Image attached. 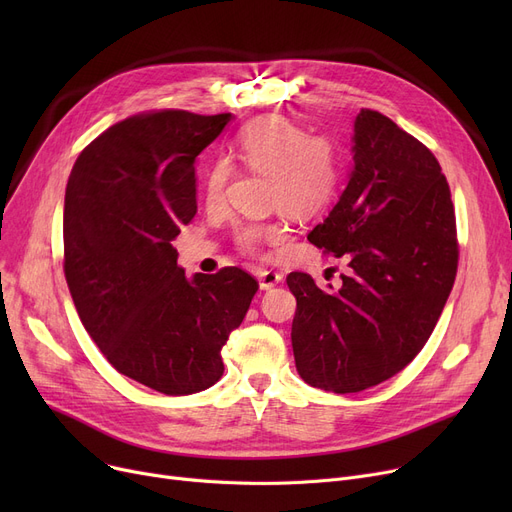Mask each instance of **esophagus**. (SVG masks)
<instances>
[{
  "label": "esophagus",
  "instance_id": "esophagus-1",
  "mask_svg": "<svg viewBox=\"0 0 512 512\" xmlns=\"http://www.w3.org/2000/svg\"><path fill=\"white\" fill-rule=\"evenodd\" d=\"M278 282H282V274L272 272V270L259 272V288H261V290H272Z\"/></svg>",
  "mask_w": 512,
  "mask_h": 512
}]
</instances>
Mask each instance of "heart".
Instances as JSON below:
<instances>
[{"label": "heart", "instance_id": "heart-1", "mask_svg": "<svg viewBox=\"0 0 512 512\" xmlns=\"http://www.w3.org/2000/svg\"><path fill=\"white\" fill-rule=\"evenodd\" d=\"M238 157L261 174H270V205L282 207L294 218H311L324 211L338 188L340 164L330 139L309 137V132L284 116H265L238 132ZM232 178L226 159L213 161L203 180L207 205H220ZM282 224H247L236 232L242 251L255 253L265 240L280 242Z\"/></svg>", "mask_w": 512, "mask_h": 512}]
</instances>
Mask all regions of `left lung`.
Masks as SVG:
<instances>
[{
	"label": "left lung",
	"mask_w": 512,
	"mask_h": 512,
	"mask_svg": "<svg viewBox=\"0 0 512 512\" xmlns=\"http://www.w3.org/2000/svg\"><path fill=\"white\" fill-rule=\"evenodd\" d=\"M353 126L346 188L307 234L326 253L346 255L351 274L332 292L303 272L286 278L297 297V371L336 394L378 386L417 357L459 263L450 188L434 153L380 112L361 110Z\"/></svg>",
	"instance_id": "1"
}]
</instances>
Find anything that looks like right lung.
<instances>
[{"label": "right lung", "instance_id": "right-lung-1", "mask_svg": "<svg viewBox=\"0 0 512 512\" xmlns=\"http://www.w3.org/2000/svg\"><path fill=\"white\" fill-rule=\"evenodd\" d=\"M232 114L126 118L85 147L64 199V272L103 357L168 396L222 378V348L259 284L238 267L186 278L170 242L197 213V155Z\"/></svg>", "mask_w": 512, "mask_h": 512}]
</instances>
